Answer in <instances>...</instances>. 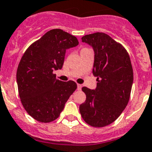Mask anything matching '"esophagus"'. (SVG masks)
Here are the masks:
<instances>
[{
  "mask_svg": "<svg viewBox=\"0 0 152 152\" xmlns=\"http://www.w3.org/2000/svg\"><path fill=\"white\" fill-rule=\"evenodd\" d=\"M77 89H78V90H81V89H82V85H80V84H77Z\"/></svg>",
  "mask_w": 152,
  "mask_h": 152,
  "instance_id": "obj_1",
  "label": "esophagus"
}]
</instances>
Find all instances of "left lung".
Instances as JSON below:
<instances>
[{
	"label": "left lung",
	"instance_id": "8db88e82",
	"mask_svg": "<svg viewBox=\"0 0 152 152\" xmlns=\"http://www.w3.org/2000/svg\"><path fill=\"white\" fill-rule=\"evenodd\" d=\"M95 53L92 73L97 77L96 89L83 87L86 99L80 105L83 120L93 127L113 123L122 114L130 98L133 69L130 57L122 45L104 33L82 37Z\"/></svg>",
	"mask_w": 152,
	"mask_h": 152
}]
</instances>
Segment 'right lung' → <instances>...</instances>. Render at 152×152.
Returning <instances> with one entry per match:
<instances>
[{
    "instance_id": "obj_1",
    "label": "right lung",
    "mask_w": 152,
    "mask_h": 152,
    "mask_svg": "<svg viewBox=\"0 0 152 152\" xmlns=\"http://www.w3.org/2000/svg\"><path fill=\"white\" fill-rule=\"evenodd\" d=\"M79 44L77 38L60 29L51 30L25 51L17 70L18 92L23 108L40 122L60 116L69 96L77 88L74 81L56 80L66 50Z\"/></svg>"
}]
</instances>
